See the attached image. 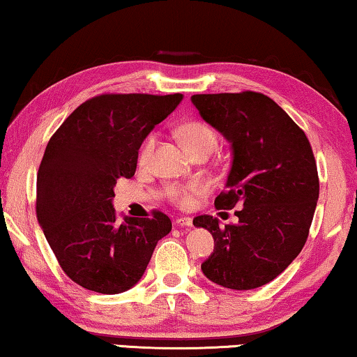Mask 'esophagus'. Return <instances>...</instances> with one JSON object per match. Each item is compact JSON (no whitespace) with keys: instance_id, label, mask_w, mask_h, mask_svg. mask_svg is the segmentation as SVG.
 <instances>
[{"instance_id":"obj_1","label":"esophagus","mask_w":357,"mask_h":357,"mask_svg":"<svg viewBox=\"0 0 357 357\" xmlns=\"http://www.w3.org/2000/svg\"><path fill=\"white\" fill-rule=\"evenodd\" d=\"M174 225L178 227H192V218H178Z\"/></svg>"}]
</instances>
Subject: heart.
Instances as JSON below:
<instances>
[{
  "instance_id": "b5f03b06",
  "label": "heart",
  "mask_w": 357,
  "mask_h": 357,
  "mask_svg": "<svg viewBox=\"0 0 357 357\" xmlns=\"http://www.w3.org/2000/svg\"><path fill=\"white\" fill-rule=\"evenodd\" d=\"M178 136L185 149L190 152V155H194L199 151H204V149H211L213 151L216 146V132L206 123H202V121H189V123H184L178 130ZM157 142V132H152V135H149L142 141L139 153H137L141 165L151 162L153 152H155ZM206 190H208V185L204 181H192L188 185H176V188H173L172 197L176 202H179L181 205H189L192 204L195 197L206 194Z\"/></svg>"
}]
</instances>
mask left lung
Masks as SVG:
<instances>
[{
	"label": "left lung",
	"instance_id": "obj_1",
	"mask_svg": "<svg viewBox=\"0 0 357 357\" xmlns=\"http://www.w3.org/2000/svg\"><path fill=\"white\" fill-rule=\"evenodd\" d=\"M202 119L231 142L232 165L216 208L238 206L237 225L202 215L215 250L202 271L232 290L274 280L305 247L319 199L314 153L305 131L261 93L194 94Z\"/></svg>",
	"mask_w": 357,
	"mask_h": 357
}]
</instances>
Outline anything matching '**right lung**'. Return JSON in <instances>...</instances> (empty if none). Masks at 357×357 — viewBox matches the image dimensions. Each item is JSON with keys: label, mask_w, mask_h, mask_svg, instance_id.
I'll return each instance as SVG.
<instances>
[{"label": "right lung", "mask_w": 357, "mask_h": 357, "mask_svg": "<svg viewBox=\"0 0 357 357\" xmlns=\"http://www.w3.org/2000/svg\"><path fill=\"white\" fill-rule=\"evenodd\" d=\"M183 94H100L67 116L47 142L36 176V218L57 261L83 289L115 295L137 284L172 231L162 211L116 218L120 178L135 176L137 151Z\"/></svg>", "instance_id": "1"}]
</instances>
